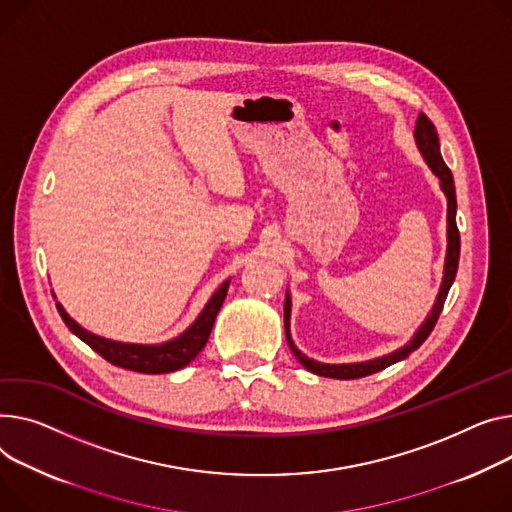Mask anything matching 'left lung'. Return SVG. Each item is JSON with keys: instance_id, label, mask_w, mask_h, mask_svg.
Instances as JSON below:
<instances>
[{"instance_id": "8db88e82", "label": "left lung", "mask_w": 512, "mask_h": 512, "mask_svg": "<svg viewBox=\"0 0 512 512\" xmlns=\"http://www.w3.org/2000/svg\"><path fill=\"white\" fill-rule=\"evenodd\" d=\"M416 144L426 160V164L430 166L432 173L438 177L440 181V189L445 191L447 195V257H445V276H442V284L436 296V302L432 306L430 315L426 317V321L418 327V331L414 333V337L407 342L403 348L381 356V358H374V360H366V362H354V364H323L317 360L306 358L292 342L290 337V309H292V300L290 294L286 292V300H284V327H286V339H288V346L292 350V354L296 356V360L306 368L311 370L313 374H319V377H327V379H362L368 377L372 372H379L403 358L410 356L412 352H416L424 342L426 337L430 335V331L434 329L440 313H442V306H445L447 294L455 282L457 276V267H459V251H461V238H459V230H457V197H455V183H453V175L449 166L445 164L440 156V144H438V135H436V127L434 123L420 113L418 121H416Z\"/></svg>"}]
</instances>
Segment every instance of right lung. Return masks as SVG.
<instances>
[{"label": "right lung", "instance_id": "add662e5", "mask_svg": "<svg viewBox=\"0 0 512 512\" xmlns=\"http://www.w3.org/2000/svg\"><path fill=\"white\" fill-rule=\"evenodd\" d=\"M230 280H226L214 296L208 300L206 309L199 313V317L193 321L189 329H185L179 337L170 339V342L156 344V346H144V344H123L115 342V339H107L94 335L86 331L82 325H78L70 315L65 313L63 306L57 302V311L72 333H76L84 344H88L96 354H100L107 362L135 370V372H144V374H164V372H175L183 366H187L201 350L206 346L208 337L212 333L216 315L220 311V306L226 298Z\"/></svg>", "mask_w": 512, "mask_h": 512}]
</instances>
